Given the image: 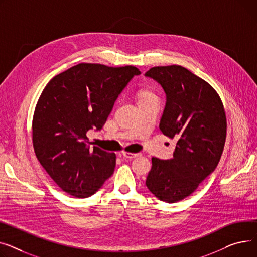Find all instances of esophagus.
Wrapping results in <instances>:
<instances>
[{
    "instance_id": "esophagus-1",
    "label": "esophagus",
    "mask_w": 257,
    "mask_h": 257,
    "mask_svg": "<svg viewBox=\"0 0 257 257\" xmlns=\"http://www.w3.org/2000/svg\"><path fill=\"white\" fill-rule=\"evenodd\" d=\"M121 155L125 159H134V158H137V157L141 156V154H133V153H128V152H123Z\"/></svg>"
}]
</instances>
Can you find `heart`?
<instances>
[{"instance_id": "1", "label": "heart", "mask_w": 257, "mask_h": 257, "mask_svg": "<svg viewBox=\"0 0 257 257\" xmlns=\"http://www.w3.org/2000/svg\"><path fill=\"white\" fill-rule=\"evenodd\" d=\"M143 98H156V97H155V95L152 92H147V93H145Z\"/></svg>"}]
</instances>
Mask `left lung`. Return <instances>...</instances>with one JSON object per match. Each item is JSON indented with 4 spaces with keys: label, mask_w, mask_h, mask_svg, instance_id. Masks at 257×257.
<instances>
[{
    "label": "left lung",
    "mask_w": 257,
    "mask_h": 257,
    "mask_svg": "<svg viewBox=\"0 0 257 257\" xmlns=\"http://www.w3.org/2000/svg\"><path fill=\"white\" fill-rule=\"evenodd\" d=\"M145 75L159 82L167 96L160 130L177 140L172 159H152L146 186L160 200L174 203L217 168L227 132L225 109L215 88L183 66H155Z\"/></svg>",
    "instance_id": "left-lung-1"
}]
</instances>
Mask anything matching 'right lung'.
Returning <instances> with one entry per match:
<instances>
[{
    "instance_id": "right-lung-1",
    "label": "right lung",
    "mask_w": 257,
    "mask_h": 257,
    "mask_svg": "<svg viewBox=\"0 0 257 257\" xmlns=\"http://www.w3.org/2000/svg\"><path fill=\"white\" fill-rule=\"evenodd\" d=\"M140 73L133 65L80 63L55 75L42 90L32 120L34 152L67 194L87 198L113 174L116 155L90 148L87 132L102 127L120 92Z\"/></svg>"
}]
</instances>
